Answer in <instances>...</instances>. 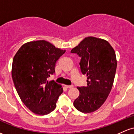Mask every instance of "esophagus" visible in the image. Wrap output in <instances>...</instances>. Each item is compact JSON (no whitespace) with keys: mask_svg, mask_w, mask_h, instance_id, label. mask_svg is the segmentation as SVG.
Wrapping results in <instances>:
<instances>
[{"mask_svg":"<svg viewBox=\"0 0 134 134\" xmlns=\"http://www.w3.org/2000/svg\"><path fill=\"white\" fill-rule=\"evenodd\" d=\"M65 88H71L73 87L72 85H65Z\"/></svg>","mask_w":134,"mask_h":134,"instance_id":"obj_1","label":"esophagus"}]
</instances>
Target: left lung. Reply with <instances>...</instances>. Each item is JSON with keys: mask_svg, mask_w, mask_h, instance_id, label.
I'll use <instances>...</instances> for the list:
<instances>
[{"mask_svg": "<svg viewBox=\"0 0 134 134\" xmlns=\"http://www.w3.org/2000/svg\"><path fill=\"white\" fill-rule=\"evenodd\" d=\"M71 53L81 57V70L87 77V85L77 87L79 95L74 106L82 113L94 112L105 102L112 89L117 67L115 51L107 41L90 36L81 41Z\"/></svg>", "mask_w": 134, "mask_h": 134, "instance_id": "left-lung-1", "label": "left lung"}]
</instances>
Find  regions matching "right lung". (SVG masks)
Returning a JSON list of instances; mask_svg holds the SVG:
<instances>
[{"instance_id": "add662e5", "label": "right lung", "mask_w": 134, "mask_h": 134, "mask_svg": "<svg viewBox=\"0 0 134 134\" xmlns=\"http://www.w3.org/2000/svg\"><path fill=\"white\" fill-rule=\"evenodd\" d=\"M65 52L39 40L25 43L13 58L11 74L16 90L23 104L35 114L46 115L57 107L63 88L47 78L55 72L56 62Z\"/></svg>"}]
</instances>
